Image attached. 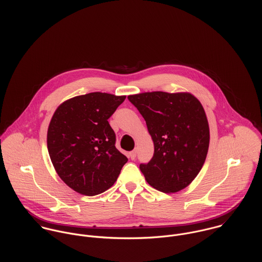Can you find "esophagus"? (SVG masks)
I'll list each match as a JSON object with an SVG mask.
<instances>
[{
	"mask_svg": "<svg viewBox=\"0 0 262 262\" xmlns=\"http://www.w3.org/2000/svg\"><path fill=\"white\" fill-rule=\"evenodd\" d=\"M136 155H137V151H136V150H133V151H131V152L129 153V156H130V158H131L132 160L136 158Z\"/></svg>",
	"mask_w": 262,
	"mask_h": 262,
	"instance_id": "1",
	"label": "esophagus"
}]
</instances>
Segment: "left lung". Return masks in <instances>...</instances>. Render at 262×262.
I'll list each match as a JSON object with an SVG mask.
<instances>
[{"label": "left lung", "mask_w": 262, "mask_h": 262, "mask_svg": "<svg viewBox=\"0 0 262 262\" xmlns=\"http://www.w3.org/2000/svg\"><path fill=\"white\" fill-rule=\"evenodd\" d=\"M144 118L154 143L148 163L139 165L151 187L163 192L187 187L207 157L210 130L200 101L188 93L151 92L128 96Z\"/></svg>", "instance_id": "obj_1"}]
</instances>
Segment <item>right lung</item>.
I'll use <instances>...</instances> for the list:
<instances>
[{"mask_svg":"<svg viewBox=\"0 0 262 262\" xmlns=\"http://www.w3.org/2000/svg\"><path fill=\"white\" fill-rule=\"evenodd\" d=\"M125 96L90 93L63 102L47 131V148L59 178L76 192L96 195L112 187L128 158L116 148L108 119Z\"/></svg>","mask_w":262,"mask_h":262,"instance_id":"add662e5","label":"right lung"}]
</instances>
